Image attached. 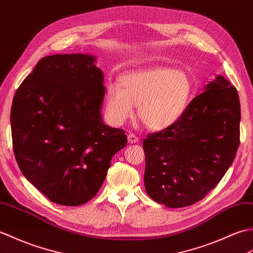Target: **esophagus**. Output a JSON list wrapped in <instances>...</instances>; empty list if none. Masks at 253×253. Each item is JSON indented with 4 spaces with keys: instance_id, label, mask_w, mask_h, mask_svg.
Segmentation results:
<instances>
[{
    "instance_id": "obj_1",
    "label": "esophagus",
    "mask_w": 253,
    "mask_h": 253,
    "mask_svg": "<svg viewBox=\"0 0 253 253\" xmlns=\"http://www.w3.org/2000/svg\"><path fill=\"white\" fill-rule=\"evenodd\" d=\"M127 141H128V143H131V144H134V143H137L138 142V137L135 135V134H128L127 135Z\"/></svg>"
}]
</instances>
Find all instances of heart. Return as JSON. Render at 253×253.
Masks as SVG:
<instances>
[{
    "mask_svg": "<svg viewBox=\"0 0 253 253\" xmlns=\"http://www.w3.org/2000/svg\"><path fill=\"white\" fill-rule=\"evenodd\" d=\"M194 94V84L184 71L170 67L130 71L120 79V86L109 84L105 106L109 120L116 126L130 119L137 105L143 125L154 131L173 126L186 111Z\"/></svg>",
    "mask_w": 253,
    "mask_h": 253,
    "instance_id": "obj_1",
    "label": "heart"
}]
</instances>
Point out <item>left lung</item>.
Returning <instances> with one entry per match:
<instances>
[{"label":"left lung","mask_w":253,"mask_h":253,"mask_svg":"<svg viewBox=\"0 0 253 253\" xmlns=\"http://www.w3.org/2000/svg\"><path fill=\"white\" fill-rule=\"evenodd\" d=\"M239 123L237 89L217 76L177 122L146 135L144 182L149 197L169 208L204 199L233 164Z\"/></svg>","instance_id":"left-lung-1"}]
</instances>
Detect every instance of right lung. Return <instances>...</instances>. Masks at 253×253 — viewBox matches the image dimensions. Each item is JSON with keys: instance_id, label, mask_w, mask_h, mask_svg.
<instances>
[{"instance_id": "right-lung-1", "label": "right lung", "mask_w": 253, "mask_h": 253, "mask_svg": "<svg viewBox=\"0 0 253 253\" xmlns=\"http://www.w3.org/2000/svg\"><path fill=\"white\" fill-rule=\"evenodd\" d=\"M94 61L83 54L43 57L13 99L17 164L28 181L58 205L91 200L111 158L127 143L125 130L102 121L103 71Z\"/></svg>"}]
</instances>
